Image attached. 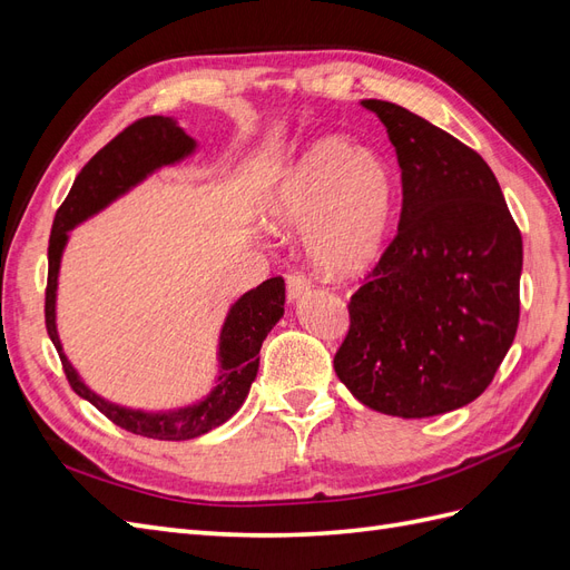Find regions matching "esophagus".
Listing matches in <instances>:
<instances>
[{
  "instance_id": "1",
  "label": "esophagus",
  "mask_w": 570,
  "mask_h": 570,
  "mask_svg": "<svg viewBox=\"0 0 570 570\" xmlns=\"http://www.w3.org/2000/svg\"><path fill=\"white\" fill-rule=\"evenodd\" d=\"M312 289V281H308V275L304 271H289L287 273V299L295 302L306 292Z\"/></svg>"
}]
</instances>
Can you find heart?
<instances>
[{
    "mask_svg": "<svg viewBox=\"0 0 570 570\" xmlns=\"http://www.w3.org/2000/svg\"><path fill=\"white\" fill-rule=\"evenodd\" d=\"M394 212L390 164L371 147L327 135L287 164L264 197L273 228H302L314 266L356 278L383 256Z\"/></svg>",
    "mask_w": 570,
    "mask_h": 570,
    "instance_id": "1",
    "label": "heart"
}]
</instances>
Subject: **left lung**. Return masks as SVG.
<instances>
[{"label": "left lung", "instance_id": "1", "mask_svg": "<svg viewBox=\"0 0 570 570\" xmlns=\"http://www.w3.org/2000/svg\"><path fill=\"white\" fill-rule=\"evenodd\" d=\"M387 128L402 168L392 243L347 308L335 373L361 404L425 419L488 390L521 316V230L480 154L383 99L361 101Z\"/></svg>", "mask_w": 570, "mask_h": 570}]
</instances>
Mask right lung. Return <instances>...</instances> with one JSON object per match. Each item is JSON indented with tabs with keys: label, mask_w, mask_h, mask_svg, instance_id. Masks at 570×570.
<instances>
[{
	"label": "right lung",
	"mask_w": 570,
	"mask_h": 570,
	"mask_svg": "<svg viewBox=\"0 0 570 570\" xmlns=\"http://www.w3.org/2000/svg\"><path fill=\"white\" fill-rule=\"evenodd\" d=\"M195 149V140L166 116H145L137 118L126 130H120L109 145L101 147L95 157L82 166L71 193L57 209L55 226L49 235V271L45 289V323L47 333L59 352L61 366L68 385L76 394L88 400L95 409L128 430L132 435H142L151 440L183 442L195 440L209 430L226 423L233 413L243 406L245 396L252 387V381L258 371V350L271 333V327L281 321L285 312V281L281 275L264 281L258 287L249 289L239 297L226 318L220 333V377L216 390L204 402L168 413H145L130 411L124 406L109 404L92 390L80 383L78 373L68 364L61 352V342L55 323V299H57V275L61 252L68 239V230L78 226L80 220L97 214L99 209L124 195L135 183H140L154 168L174 164L185 154Z\"/></svg>",
	"instance_id": "add662e5"
}]
</instances>
